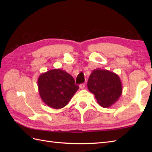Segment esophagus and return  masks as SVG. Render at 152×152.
I'll return each instance as SVG.
<instances>
[{
    "mask_svg": "<svg viewBox=\"0 0 152 152\" xmlns=\"http://www.w3.org/2000/svg\"><path fill=\"white\" fill-rule=\"evenodd\" d=\"M79 87H80V89H83V88H85V84H80L79 85Z\"/></svg>",
    "mask_w": 152,
    "mask_h": 152,
    "instance_id": "esophagus-1",
    "label": "esophagus"
}]
</instances>
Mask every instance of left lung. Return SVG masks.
Returning <instances> with one entry per match:
<instances>
[{
    "instance_id": "8db88e82",
    "label": "left lung",
    "mask_w": 152,
    "mask_h": 152,
    "mask_svg": "<svg viewBox=\"0 0 152 152\" xmlns=\"http://www.w3.org/2000/svg\"><path fill=\"white\" fill-rule=\"evenodd\" d=\"M88 88L103 108H109L115 104L123 91L119 75L101 69H94L91 72L88 81Z\"/></svg>"
}]
</instances>
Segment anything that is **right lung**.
I'll return each mask as SVG.
<instances>
[{"mask_svg":"<svg viewBox=\"0 0 152 152\" xmlns=\"http://www.w3.org/2000/svg\"><path fill=\"white\" fill-rule=\"evenodd\" d=\"M37 83L40 98L47 106L53 109L64 108L79 89L73 77L59 69L41 73Z\"/></svg>","mask_w":152,"mask_h":152,"instance_id":"right-lung-1","label":"right lung"}]
</instances>
